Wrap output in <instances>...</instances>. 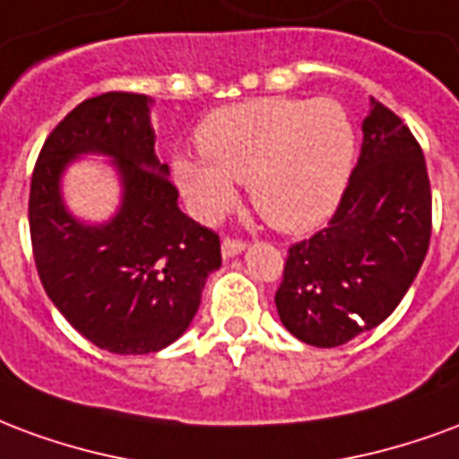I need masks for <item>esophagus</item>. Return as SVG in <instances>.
Segmentation results:
<instances>
[{
    "instance_id": "esophagus-1",
    "label": "esophagus",
    "mask_w": 459,
    "mask_h": 459,
    "mask_svg": "<svg viewBox=\"0 0 459 459\" xmlns=\"http://www.w3.org/2000/svg\"><path fill=\"white\" fill-rule=\"evenodd\" d=\"M244 247H247V244H244L242 239L225 237V239H222V256H225V259H232V256H237V254L244 252Z\"/></svg>"
}]
</instances>
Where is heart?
<instances>
[{
    "label": "heart",
    "mask_w": 459,
    "mask_h": 459,
    "mask_svg": "<svg viewBox=\"0 0 459 459\" xmlns=\"http://www.w3.org/2000/svg\"><path fill=\"white\" fill-rule=\"evenodd\" d=\"M203 159L178 156L173 178L203 222H217L247 183L254 210L281 232L335 212L354 169L357 134L335 97H254L215 109L195 134Z\"/></svg>",
    "instance_id": "heart-1"
}]
</instances>
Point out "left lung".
Returning a JSON list of instances; mask_svg holds the SVG:
<instances>
[{
	"label": "left lung",
	"mask_w": 459,
	"mask_h": 459,
	"mask_svg": "<svg viewBox=\"0 0 459 459\" xmlns=\"http://www.w3.org/2000/svg\"><path fill=\"white\" fill-rule=\"evenodd\" d=\"M362 132V153L335 215L290 247L273 299L286 330L313 347H340L381 325L430 244L433 197L420 143L374 97Z\"/></svg>",
	"instance_id": "8db88e82"
}]
</instances>
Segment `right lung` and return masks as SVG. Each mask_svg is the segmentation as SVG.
I'll list each match as a JSON object with an SVG mask.
<instances>
[{
	"label": "right lung",
	"instance_id": "1",
	"mask_svg": "<svg viewBox=\"0 0 459 459\" xmlns=\"http://www.w3.org/2000/svg\"><path fill=\"white\" fill-rule=\"evenodd\" d=\"M152 100L105 92L80 102L43 143L29 193L33 262L53 306L100 350L159 352L197 313L222 264L220 237L178 207L169 166L153 152ZM82 152L113 159L123 205L105 226L69 215L59 176Z\"/></svg>",
	"mask_w": 459,
	"mask_h": 459
}]
</instances>
